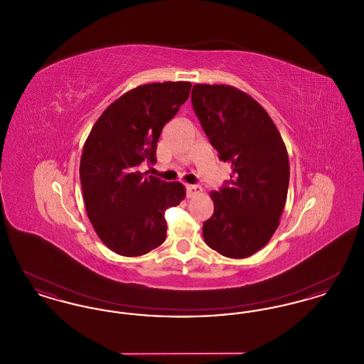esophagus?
<instances>
[{"instance_id": "obj_1", "label": "esophagus", "mask_w": 364, "mask_h": 364, "mask_svg": "<svg viewBox=\"0 0 364 364\" xmlns=\"http://www.w3.org/2000/svg\"><path fill=\"white\" fill-rule=\"evenodd\" d=\"M187 196L188 198H193L196 195H200L202 193V187L200 186H187Z\"/></svg>"}]
</instances>
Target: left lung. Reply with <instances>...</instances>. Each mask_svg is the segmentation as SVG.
<instances>
[{
	"label": "left lung",
	"instance_id": "8db88e82",
	"mask_svg": "<svg viewBox=\"0 0 364 364\" xmlns=\"http://www.w3.org/2000/svg\"><path fill=\"white\" fill-rule=\"evenodd\" d=\"M191 101L220 159L232 165L230 180L210 193L214 213L203 239L228 258L251 257L279 225L289 186L287 147L267 112L239 88L195 85Z\"/></svg>",
	"mask_w": 364,
	"mask_h": 364
}]
</instances>
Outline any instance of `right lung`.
<instances>
[{
  "instance_id": "1",
  "label": "right lung",
  "mask_w": 364,
  "mask_h": 364,
  "mask_svg": "<svg viewBox=\"0 0 364 364\" xmlns=\"http://www.w3.org/2000/svg\"><path fill=\"white\" fill-rule=\"evenodd\" d=\"M190 82L139 86L105 109L94 124L80 158L87 215L107 248L140 257L166 239L165 211L186 196L181 183L139 172L156 164V143L191 91Z\"/></svg>"
}]
</instances>
